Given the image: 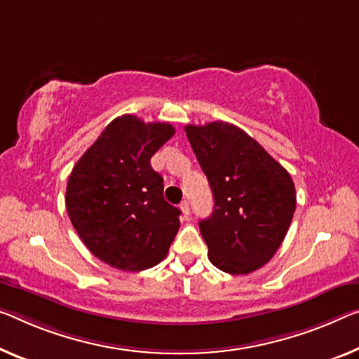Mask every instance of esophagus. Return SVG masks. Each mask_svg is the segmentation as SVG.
<instances>
[{
    "instance_id": "1",
    "label": "esophagus",
    "mask_w": 359,
    "mask_h": 359,
    "mask_svg": "<svg viewBox=\"0 0 359 359\" xmlns=\"http://www.w3.org/2000/svg\"><path fill=\"white\" fill-rule=\"evenodd\" d=\"M180 208H181V212H183V215H184V217H189V213H191V207H189V202H187V201H184V202H181V205H180Z\"/></svg>"
}]
</instances>
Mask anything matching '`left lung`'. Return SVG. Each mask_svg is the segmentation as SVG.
I'll use <instances>...</instances> for the list:
<instances>
[{"mask_svg":"<svg viewBox=\"0 0 359 359\" xmlns=\"http://www.w3.org/2000/svg\"><path fill=\"white\" fill-rule=\"evenodd\" d=\"M186 135L213 194V213L198 222L210 262L229 274H249L283 244L297 205L283 165L226 122L186 125Z\"/></svg>","mask_w":359,"mask_h":359,"instance_id":"obj_1","label":"left lung"}]
</instances>
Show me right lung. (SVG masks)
I'll list each match as a JSON object with an SVG mask.
<instances>
[{
    "instance_id": "right-lung-1",
    "label": "right lung",
    "mask_w": 359,
    "mask_h": 359,
    "mask_svg": "<svg viewBox=\"0 0 359 359\" xmlns=\"http://www.w3.org/2000/svg\"><path fill=\"white\" fill-rule=\"evenodd\" d=\"M175 135L170 123L136 115L112 120L75 163L65 207L93 255L122 271L161 263L180 229V208L163 198L151 157Z\"/></svg>"
}]
</instances>
